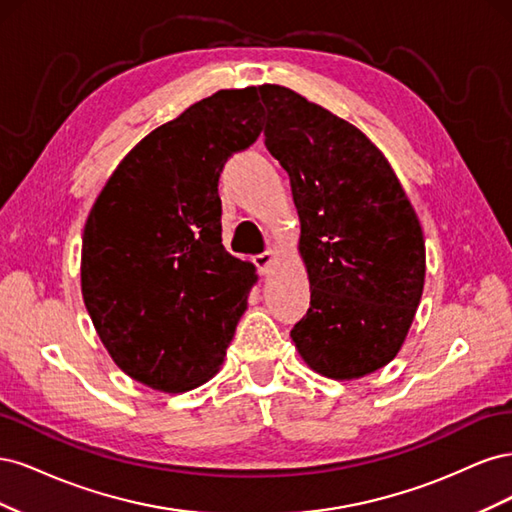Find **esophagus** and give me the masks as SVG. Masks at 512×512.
<instances>
[{"instance_id":"1","label":"esophagus","mask_w":512,"mask_h":512,"mask_svg":"<svg viewBox=\"0 0 512 512\" xmlns=\"http://www.w3.org/2000/svg\"><path fill=\"white\" fill-rule=\"evenodd\" d=\"M275 260H277V250H269V252L258 254V256L254 258L256 267H258V271H260L262 275H267V273L271 271V267L275 265Z\"/></svg>"}]
</instances>
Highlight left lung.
<instances>
[{
    "mask_svg": "<svg viewBox=\"0 0 512 512\" xmlns=\"http://www.w3.org/2000/svg\"><path fill=\"white\" fill-rule=\"evenodd\" d=\"M265 145L290 177L312 301L290 337L303 363L359 380L404 346L425 286V237L393 166L346 119L260 85Z\"/></svg>",
    "mask_w": 512,
    "mask_h": 512,
    "instance_id": "1",
    "label": "left lung"
}]
</instances>
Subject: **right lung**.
Segmentation results:
<instances>
[{
    "label": "right lung",
    "instance_id": "1",
    "mask_svg": "<svg viewBox=\"0 0 512 512\" xmlns=\"http://www.w3.org/2000/svg\"><path fill=\"white\" fill-rule=\"evenodd\" d=\"M256 87L220 89L123 158L91 207L81 292L100 342L132 380L185 393L218 374L258 282L222 245L218 181L262 132Z\"/></svg>",
    "mask_w": 512,
    "mask_h": 512
}]
</instances>
